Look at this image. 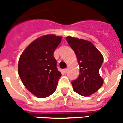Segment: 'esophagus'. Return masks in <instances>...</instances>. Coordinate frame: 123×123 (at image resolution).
<instances>
[{
  "mask_svg": "<svg viewBox=\"0 0 123 123\" xmlns=\"http://www.w3.org/2000/svg\"><path fill=\"white\" fill-rule=\"evenodd\" d=\"M63 71H64V73H67V71H68V68H66V69L63 70Z\"/></svg>",
  "mask_w": 123,
  "mask_h": 123,
  "instance_id": "esophagus-1",
  "label": "esophagus"
}]
</instances>
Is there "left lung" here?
<instances>
[{
  "instance_id": "left-lung-1",
  "label": "left lung",
  "mask_w": 123,
  "mask_h": 123,
  "mask_svg": "<svg viewBox=\"0 0 123 123\" xmlns=\"http://www.w3.org/2000/svg\"><path fill=\"white\" fill-rule=\"evenodd\" d=\"M67 41L74 50L80 67V74L72 82L75 92L82 96H90L102 86L103 79L99 74V68L103 57L91 41L67 36Z\"/></svg>"
}]
</instances>
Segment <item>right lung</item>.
Masks as SVG:
<instances>
[{"mask_svg":"<svg viewBox=\"0 0 123 123\" xmlns=\"http://www.w3.org/2000/svg\"><path fill=\"white\" fill-rule=\"evenodd\" d=\"M62 36L45 35L32 41L23 51L18 62V74L23 84L33 95L48 97L56 90L61 73L56 68L53 53Z\"/></svg>","mask_w":123,"mask_h":123,"instance_id":"1","label":"right lung"}]
</instances>
